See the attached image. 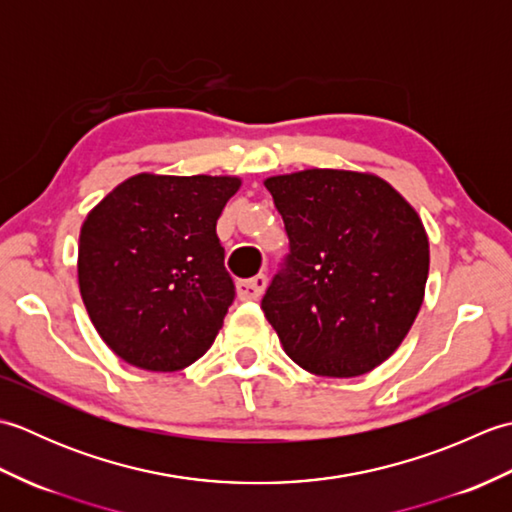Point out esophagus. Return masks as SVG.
I'll use <instances>...</instances> for the list:
<instances>
[{
  "instance_id": "1",
  "label": "esophagus",
  "mask_w": 512,
  "mask_h": 512,
  "mask_svg": "<svg viewBox=\"0 0 512 512\" xmlns=\"http://www.w3.org/2000/svg\"><path fill=\"white\" fill-rule=\"evenodd\" d=\"M266 288V275H255L250 279L237 281V297L242 301H255L262 297V292Z\"/></svg>"
}]
</instances>
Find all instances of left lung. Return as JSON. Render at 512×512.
I'll return each mask as SVG.
<instances>
[{"instance_id":"obj_1","label":"left lung","mask_w":512,"mask_h":512,"mask_svg":"<svg viewBox=\"0 0 512 512\" xmlns=\"http://www.w3.org/2000/svg\"><path fill=\"white\" fill-rule=\"evenodd\" d=\"M288 253L262 299L286 354L317 376L372 372L422 306L429 239L385 180L308 169L266 180Z\"/></svg>"}]
</instances>
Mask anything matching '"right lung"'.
Returning <instances> with one entry per match:
<instances>
[{
  "instance_id": "obj_1",
  "label": "right lung",
  "mask_w": 512,
  "mask_h": 512,
  "mask_svg": "<svg viewBox=\"0 0 512 512\" xmlns=\"http://www.w3.org/2000/svg\"><path fill=\"white\" fill-rule=\"evenodd\" d=\"M237 189L226 176L140 173L83 222L81 297L125 363L178 372L215 341L235 299L215 224Z\"/></svg>"
}]
</instances>
